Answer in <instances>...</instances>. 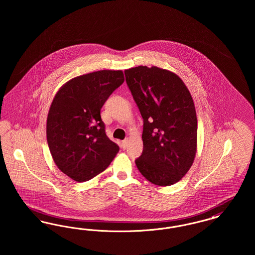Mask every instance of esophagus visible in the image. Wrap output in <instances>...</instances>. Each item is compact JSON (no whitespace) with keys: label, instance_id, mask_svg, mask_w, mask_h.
<instances>
[{"label":"esophagus","instance_id":"34e87169","mask_svg":"<svg viewBox=\"0 0 255 255\" xmlns=\"http://www.w3.org/2000/svg\"><path fill=\"white\" fill-rule=\"evenodd\" d=\"M127 145H128V139H124V140L122 141V149H124V150H125Z\"/></svg>","mask_w":255,"mask_h":255}]
</instances>
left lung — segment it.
<instances>
[{"mask_svg": "<svg viewBox=\"0 0 255 255\" xmlns=\"http://www.w3.org/2000/svg\"><path fill=\"white\" fill-rule=\"evenodd\" d=\"M143 119V151L135 159L142 176L158 186L181 181L197 151V116L192 97L182 79L158 67L125 70Z\"/></svg>", "mask_w": 255, "mask_h": 255, "instance_id": "8db88e82", "label": "left lung"}]
</instances>
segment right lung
Masks as SVG:
<instances>
[{"mask_svg":"<svg viewBox=\"0 0 255 255\" xmlns=\"http://www.w3.org/2000/svg\"><path fill=\"white\" fill-rule=\"evenodd\" d=\"M124 82L122 71L102 70L76 76L61 87L47 120V140L57 167L86 182L110 165L120 151L105 133L100 110Z\"/></svg>","mask_w":255,"mask_h":255,"instance_id":"1","label":"right lung"}]
</instances>
